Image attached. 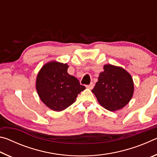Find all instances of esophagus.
<instances>
[{
    "label": "esophagus",
    "mask_w": 157,
    "mask_h": 157,
    "mask_svg": "<svg viewBox=\"0 0 157 157\" xmlns=\"http://www.w3.org/2000/svg\"><path fill=\"white\" fill-rule=\"evenodd\" d=\"M94 84L93 83V82H91V84H89V85H86V88L89 89H92L93 88H94Z\"/></svg>",
    "instance_id": "obj_1"
}]
</instances>
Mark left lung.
I'll return each instance as SVG.
<instances>
[{"label": "left lung", "instance_id": "8db88e82", "mask_svg": "<svg viewBox=\"0 0 157 157\" xmlns=\"http://www.w3.org/2000/svg\"><path fill=\"white\" fill-rule=\"evenodd\" d=\"M134 89L132 78L127 71L120 66L107 64L91 91L103 107L115 111L128 104Z\"/></svg>", "mask_w": 157, "mask_h": 157}]
</instances>
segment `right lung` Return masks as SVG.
Returning <instances> with one entry per match:
<instances>
[{
	"label": "right lung",
	"instance_id": "1",
	"mask_svg": "<svg viewBox=\"0 0 157 157\" xmlns=\"http://www.w3.org/2000/svg\"><path fill=\"white\" fill-rule=\"evenodd\" d=\"M68 68L67 63L52 61L43 66L37 75V94L42 102L53 111L64 110L86 89L78 79L69 75Z\"/></svg>",
	"mask_w": 157,
	"mask_h": 157
}]
</instances>
